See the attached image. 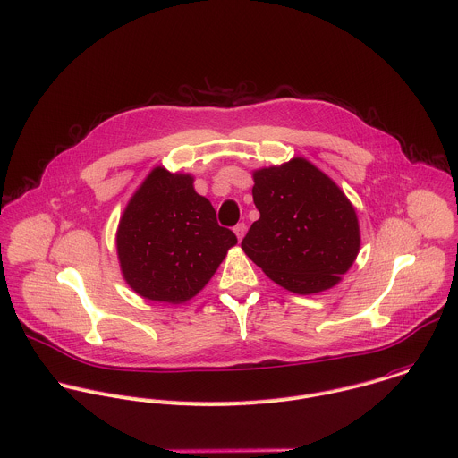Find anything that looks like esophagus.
<instances>
[{"mask_svg": "<svg viewBox=\"0 0 458 458\" xmlns=\"http://www.w3.org/2000/svg\"><path fill=\"white\" fill-rule=\"evenodd\" d=\"M234 234H236V238L242 242V238L245 236V233H247V225L245 224H238V225H234Z\"/></svg>", "mask_w": 458, "mask_h": 458, "instance_id": "esophagus-1", "label": "esophagus"}]
</instances>
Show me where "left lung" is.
I'll return each mask as SVG.
<instances>
[{
	"instance_id": "obj_1",
	"label": "left lung",
	"mask_w": 458,
	"mask_h": 458,
	"mask_svg": "<svg viewBox=\"0 0 458 458\" xmlns=\"http://www.w3.org/2000/svg\"><path fill=\"white\" fill-rule=\"evenodd\" d=\"M259 211L243 252L279 286L299 295L333 288L360 252L356 209L340 186L304 157L252 172Z\"/></svg>"
}]
</instances>
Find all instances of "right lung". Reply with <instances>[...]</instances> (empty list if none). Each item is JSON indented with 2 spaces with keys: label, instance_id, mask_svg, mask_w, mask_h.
<instances>
[{
  "label": "right lung",
  "instance_id": "add662e5",
  "mask_svg": "<svg viewBox=\"0 0 458 458\" xmlns=\"http://www.w3.org/2000/svg\"><path fill=\"white\" fill-rule=\"evenodd\" d=\"M195 177L156 166L127 202L116 250L125 283L143 299L181 304L195 297L238 243L220 227Z\"/></svg>",
  "mask_w": 458,
  "mask_h": 458
}]
</instances>
